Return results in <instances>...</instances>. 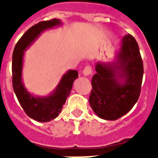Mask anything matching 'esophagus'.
Here are the masks:
<instances>
[{
  "mask_svg": "<svg viewBox=\"0 0 158 158\" xmlns=\"http://www.w3.org/2000/svg\"><path fill=\"white\" fill-rule=\"evenodd\" d=\"M92 74V67L90 65H87L83 70V74L84 76H88L89 74Z\"/></svg>",
  "mask_w": 158,
  "mask_h": 158,
  "instance_id": "34e87169",
  "label": "esophagus"
}]
</instances>
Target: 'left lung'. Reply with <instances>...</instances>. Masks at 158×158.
Here are the masks:
<instances>
[{
    "label": "left lung",
    "instance_id": "obj_1",
    "mask_svg": "<svg viewBox=\"0 0 158 158\" xmlns=\"http://www.w3.org/2000/svg\"><path fill=\"white\" fill-rule=\"evenodd\" d=\"M95 69L89 104L98 117L117 120L132 109L141 91L143 65L135 38L124 36L114 61L97 62Z\"/></svg>",
    "mask_w": 158,
    "mask_h": 158
}]
</instances>
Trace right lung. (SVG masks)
Returning a JSON list of instances; mask_svg holds the SVG:
<instances>
[{"label":"right lung","instance_id":"add662e5","mask_svg":"<svg viewBox=\"0 0 158 158\" xmlns=\"http://www.w3.org/2000/svg\"><path fill=\"white\" fill-rule=\"evenodd\" d=\"M58 19L42 21L31 27L16 43L12 56V83L18 101L30 118L39 122H48L56 118L71 92L74 81L78 78L77 70L69 69L64 74L54 91L48 96H33L28 93L22 81L24 52L47 29L61 25Z\"/></svg>","mask_w":158,"mask_h":158}]
</instances>
